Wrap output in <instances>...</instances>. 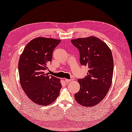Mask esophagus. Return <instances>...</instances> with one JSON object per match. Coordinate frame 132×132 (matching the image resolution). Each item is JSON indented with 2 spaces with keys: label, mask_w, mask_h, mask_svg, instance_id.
<instances>
[{
  "label": "esophagus",
  "mask_w": 132,
  "mask_h": 132,
  "mask_svg": "<svg viewBox=\"0 0 132 132\" xmlns=\"http://www.w3.org/2000/svg\"><path fill=\"white\" fill-rule=\"evenodd\" d=\"M64 81H65L66 83H70V82H72V79H64Z\"/></svg>",
  "instance_id": "1"
}]
</instances>
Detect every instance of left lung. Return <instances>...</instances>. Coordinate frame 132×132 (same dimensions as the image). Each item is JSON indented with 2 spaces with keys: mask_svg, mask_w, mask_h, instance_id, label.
Masks as SVG:
<instances>
[{
  "mask_svg": "<svg viewBox=\"0 0 132 132\" xmlns=\"http://www.w3.org/2000/svg\"><path fill=\"white\" fill-rule=\"evenodd\" d=\"M72 44L79 49L82 65L88 67L83 79H78L80 89L75 94L78 103L87 107L97 105L108 93L112 82L113 60L110 48L95 36L72 39Z\"/></svg>",
  "mask_w": 132,
  "mask_h": 132,
  "instance_id": "8db88e82",
  "label": "left lung"
}]
</instances>
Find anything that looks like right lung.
<instances>
[{
  "label": "right lung",
  "instance_id": "right-lung-1",
  "mask_svg": "<svg viewBox=\"0 0 132 132\" xmlns=\"http://www.w3.org/2000/svg\"><path fill=\"white\" fill-rule=\"evenodd\" d=\"M61 40L39 37L25 47L19 58L20 82L28 97L35 104L50 105L60 95V79L45 73L51 62L53 52Z\"/></svg>",
  "mask_w": 132,
  "mask_h": 132
}]
</instances>
